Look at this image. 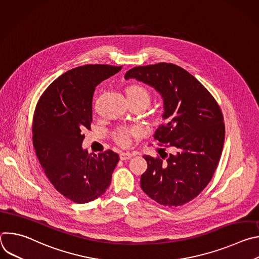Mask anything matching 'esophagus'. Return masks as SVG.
Masks as SVG:
<instances>
[{
  "label": "esophagus",
  "instance_id": "1",
  "mask_svg": "<svg viewBox=\"0 0 259 259\" xmlns=\"http://www.w3.org/2000/svg\"><path fill=\"white\" fill-rule=\"evenodd\" d=\"M132 154H130V153H127V152H124V153H121L120 154V159L122 160V161H126V160H129L130 158H132Z\"/></svg>",
  "mask_w": 259,
  "mask_h": 259
}]
</instances>
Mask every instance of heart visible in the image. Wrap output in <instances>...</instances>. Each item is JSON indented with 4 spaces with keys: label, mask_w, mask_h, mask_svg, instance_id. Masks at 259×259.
Masks as SVG:
<instances>
[{
    "label": "heart",
    "mask_w": 259,
    "mask_h": 259,
    "mask_svg": "<svg viewBox=\"0 0 259 259\" xmlns=\"http://www.w3.org/2000/svg\"><path fill=\"white\" fill-rule=\"evenodd\" d=\"M125 92H126L128 101L130 103L136 102V103H142L143 105H146L150 102V99H151L150 91L142 85L132 84L125 89ZM139 134H140L139 128H136V127L122 128L116 132L115 139L119 144L123 146H128L131 143V138L134 136H138Z\"/></svg>",
    "instance_id": "1"
}]
</instances>
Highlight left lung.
<instances>
[{
    "label": "left lung",
    "mask_w": 259,
    "mask_h": 259,
    "mask_svg": "<svg viewBox=\"0 0 259 259\" xmlns=\"http://www.w3.org/2000/svg\"><path fill=\"white\" fill-rule=\"evenodd\" d=\"M125 79H136L161 94L165 123L154 137L172 150L165 157L160 154L162 159L143 156L147 169L140 178L142 191L164 206L192 201L212 179L223 153L226 129L218 103L193 75L173 63L135 66Z\"/></svg>",
    "instance_id": "8db88e82"
}]
</instances>
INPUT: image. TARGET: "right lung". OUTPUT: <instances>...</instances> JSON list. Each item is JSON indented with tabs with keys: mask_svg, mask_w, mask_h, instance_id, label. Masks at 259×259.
Returning a JSON list of instances; mask_svg holds the SVG:
<instances>
[{
	"mask_svg": "<svg viewBox=\"0 0 259 259\" xmlns=\"http://www.w3.org/2000/svg\"><path fill=\"white\" fill-rule=\"evenodd\" d=\"M122 66L87 64L57 78L36 103L32 144L53 187L70 201L91 202L109 187L120 158L113 151L95 155L83 150L85 129L92 123L95 87Z\"/></svg>",
	"mask_w": 259,
	"mask_h": 259,
	"instance_id": "add662e5",
	"label": "right lung"
}]
</instances>
